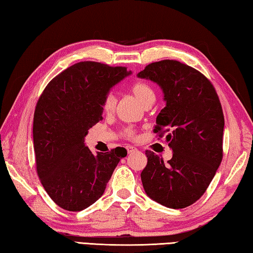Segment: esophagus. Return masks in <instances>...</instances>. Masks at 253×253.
Segmentation results:
<instances>
[{"label":"esophagus","instance_id":"34e87169","mask_svg":"<svg viewBox=\"0 0 253 253\" xmlns=\"http://www.w3.org/2000/svg\"><path fill=\"white\" fill-rule=\"evenodd\" d=\"M127 150V153H133L136 151V149L134 147H126Z\"/></svg>","mask_w":253,"mask_h":253}]
</instances>
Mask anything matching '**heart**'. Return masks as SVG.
<instances>
[{
    "mask_svg": "<svg viewBox=\"0 0 253 253\" xmlns=\"http://www.w3.org/2000/svg\"><path fill=\"white\" fill-rule=\"evenodd\" d=\"M132 94L135 96V99L138 100L141 104L145 105L149 102L154 101L156 99V94H154V90L150 84L145 82H138L132 85L131 87ZM115 103H117V100H115V96L113 93H109L108 95L105 96L104 102H103V109L106 113H111L115 108ZM132 132L131 129H126L124 130V134L127 136H131Z\"/></svg>",
    "mask_w": 253,
    "mask_h": 253,
    "instance_id": "1",
    "label": "heart"
}]
</instances>
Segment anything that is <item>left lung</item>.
<instances>
[{
  "mask_svg": "<svg viewBox=\"0 0 253 253\" xmlns=\"http://www.w3.org/2000/svg\"><path fill=\"white\" fill-rule=\"evenodd\" d=\"M138 78L161 87L166 106L156 133L169 132L171 160L147 151L141 173L147 196L171 209H183L202 197L222 161L224 118L213 85L196 69L174 60L145 66ZM161 136V135H160Z\"/></svg>",
  "mask_w": 253,
  "mask_h": 253,
  "instance_id": "left-lung-1",
  "label": "left lung"
}]
</instances>
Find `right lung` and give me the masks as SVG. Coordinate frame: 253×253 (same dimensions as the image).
<instances>
[{
  "label": "right lung",
  "mask_w": 253,
  "mask_h": 253,
  "mask_svg": "<svg viewBox=\"0 0 253 253\" xmlns=\"http://www.w3.org/2000/svg\"><path fill=\"white\" fill-rule=\"evenodd\" d=\"M132 72L122 66L79 62L50 81L35 108L37 170L48 196L62 209L81 211L102 197L124 148L93 154L88 129L101 121L111 88Z\"/></svg>",
  "instance_id": "add662e5"
}]
</instances>
